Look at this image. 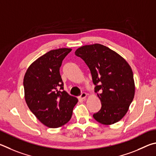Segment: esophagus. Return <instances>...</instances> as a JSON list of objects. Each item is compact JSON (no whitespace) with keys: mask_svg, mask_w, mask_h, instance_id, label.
I'll list each match as a JSON object with an SVG mask.
<instances>
[{"mask_svg":"<svg viewBox=\"0 0 156 156\" xmlns=\"http://www.w3.org/2000/svg\"><path fill=\"white\" fill-rule=\"evenodd\" d=\"M86 97H87V94L86 93V92H82L80 96L79 97V99H82V100L85 99Z\"/></svg>","mask_w":156,"mask_h":156,"instance_id":"34e87169","label":"esophagus"}]
</instances>
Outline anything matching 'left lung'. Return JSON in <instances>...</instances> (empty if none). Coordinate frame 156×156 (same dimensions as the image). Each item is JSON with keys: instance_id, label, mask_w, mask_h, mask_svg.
<instances>
[{"instance_id": "left-lung-1", "label": "left lung", "mask_w": 156, "mask_h": 156, "mask_svg": "<svg viewBox=\"0 0 156 156\" xmlns=\"http://www.w3.org/2000/svg\"><path fill=\"white\" fill-rule=\"evenodd\" d=\"M75 53L88 66L94 91L101 103L94 119L105 125L119 121L127 112L135 94L130 66L115 51L100 44L83 46Z\"/></svg>"}]
</instances>
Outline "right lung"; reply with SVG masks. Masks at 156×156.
<instances>
[{
  "label": "right lung",
  "instance_id": "right-lung-1",
  "mask_svg": "<svg viewBox=\"0 0 156 156\" xmlns=\"http://www.w3.org/2000/svg\"><path fill=\"white\" fill-rule=\"evenodd\" d=\"M72 51L51 50L29 66L24 76V99L36 118L50 128H57L70 121L78 101L64 90L59 73L63 59Z\"/></svg>",
  "mask_w": 156,
  "mask_h": 156
}]
</instances>
